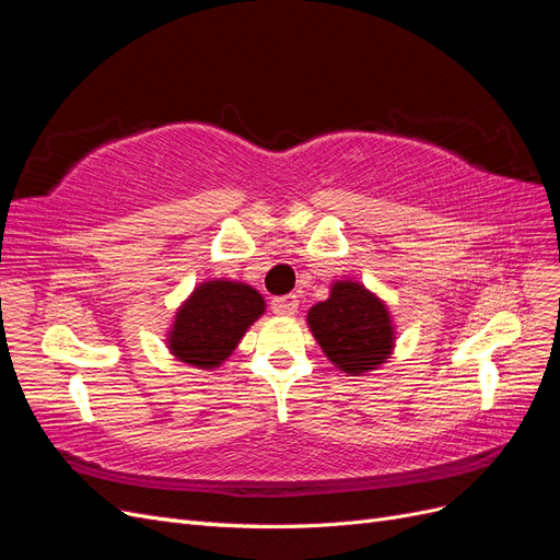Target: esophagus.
I'll list each match as a JSON object with an SVG mask.
<instances>
[{
  "label": "esophagus",
  "mask_w": 560,
  "mask_h": 560,
  "mask_svg": "<svg viewBox=\"0 0 560 560\" xmlns=\"http://www.w3.org/2000/svg\"><path fill=\"white\" fill-rule=\"evenodd\" d=\"M270 311H273L276 315L280 317H290L299 311V299L296 294H284V296H276L273 301H270Z\"/></svg>",
  "instance_id": "esophagus-1"
}]
</instances>
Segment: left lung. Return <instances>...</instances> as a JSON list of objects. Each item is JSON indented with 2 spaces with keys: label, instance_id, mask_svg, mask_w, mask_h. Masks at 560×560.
Masks as SVG:
<instances>
[{
  "label": "left lung",
  "instance_id": "left-lung-1",
  "mask_svg": "<svg viewBox=\"0 0 560 560\" xmlns=\"http://www.w3.org/2000/svg\"><path fill=\"white\" fill-rule=\"evenodd\" d=\"M327 360L348 376H366L395 352V322L387 303L360 280H334L329 296L306 315Z\"/></svg>",
  "mask_w": 560,
  "mask_h": 560
}]
</instances>
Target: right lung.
<instances>
[{
  "instance_id": "right-lung-1",
  "label": "right lung",
  "mask_w": 560,
  "mask_h": 560,
  "mask_svg": "<svg viewBox=\"0 0 560 560\" xmlns=\"http://www.w3.org/2000/svg\"><path fill=\"white\" fill-rule=\"evenodd\" d=\"M264 313V296L247 282L206 280L182 301L165 334V348L177 362L212 371L231 358Z\"/></svg>"
}]
</instances>
